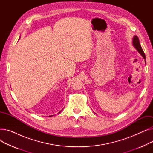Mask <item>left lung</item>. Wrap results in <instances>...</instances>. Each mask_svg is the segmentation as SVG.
<instances>
[{"mask_svg":"<svg viewBox=\"0 0 153 153\" xmlns=\"http://www.w3.org/2000/svg\"><path fill=\"white\" fill-rule=\"evenodd\" d=\"M133 46L135 48V49L138 51V53L141 55L142 57L146 60V56L145 54H144V53L143 51L142 48L141 46V45L140 43V41H139V39L138 37L137 36L134 35L133 38ZM145 63H146V61H145Z\"/></svg>","mask_w":153,"mask_h":153,"instance_id":"8db88e82","label":"left lung"}]
</instances>
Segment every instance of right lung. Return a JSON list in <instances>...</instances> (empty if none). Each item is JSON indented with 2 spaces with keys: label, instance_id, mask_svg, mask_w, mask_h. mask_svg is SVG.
Masks as SVG:
<instances>
[{
  "label": "right lung",
  "instance_id": "1",
  "mask_svg": "<svg viewBox=\"0 0 153 153\" xmlns=\"http://www.w3.org/2000/svg\"><path fill=\"white\" fill-rule=\"evenodd\" d=\"M62 110H61V111H62ZM61 111H59V113H60V112H61ZM59 113H58V114H59ZM52 116H53V115H51V116H49V117H52Z\"/></svg>",
  "mask_w": 153,
  "mask_h": 153
}]
</instances>
